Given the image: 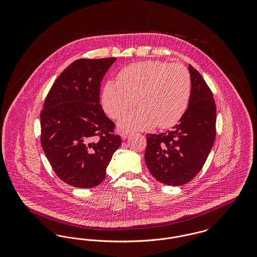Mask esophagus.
<instances>
[{
	"instance_id": "1",
	"label": "esophagus",
	"mask_w": 257,
	"mask_h": 257,
	"mask_svg": "<svg viewBox=\"0 0 257 257\" xmlns=\"http://www.w3.org/2000/svg\"><path fill=\"white\" fill-rule=\"evenodd\" d=\"M129 135L130 134H128L127 132H123V133L120 134V137H121V139H122V140H125V139H127V138L129 137Z\"/></svg>"
}]
</instances>
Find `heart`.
I'll return each mask as SVG.
<instances>
[{
	"label": "heart",
	"mask_w": 257,
	"mask_h": 257,
	"mask_svg": "<svg viewBox=\"0 0 257 257\" xmlns=\"http://www.w3.org/2000/svg\"><path fill=\"white\" fill-rule=\"evenodd\" d=\"M109 81L102 92L104 110L113 119L121 118L136 104L139 109L119 123L126 131L146 130L157 125L170 128L186 112L192 90L188 68L181 63L145 61L132 63Z\"/></svg>",
	"instance_id": "heart-1"
}]
</instances>
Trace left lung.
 Wrapping results in <instances>:
<instances>
[{
	"mask_svg": "<svg viewBox=\"0 0 257 257\" xmlns=\"http://www.w3.org/2000/svg\"><path fill=\"white\" fill-rule=\"evenodd\" d=\"M192 90L189 105L171 131L147 135L145 160L161 183L182 186L196 177L216 138V104L199 72L189 64Z\"/></svg>",
	"mask_w": 257,
	"mask_h": 257,
	"instance_id": "obj_1",
	"label": "left lung"
}]
</instances>
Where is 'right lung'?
<instances>
[{
    "mask_svg": "<svg viewBox=\"0 0 257 257\" xmlns=\"http://www.w3.org/2000/svg\"><path fill=\"white\" fill-rule=\"evenodd\" d=\"M115 58L73 61L57 78L40 113L42 149L55 173L76 188H93L121 144L99 104L103 77Z\"/></svg>",
    "mask_w": 257,
    "mask_h": 257,
    "instance_id": "1",
    "label": "right lung"
}]
</instances>
